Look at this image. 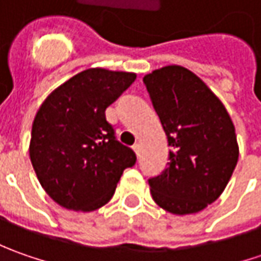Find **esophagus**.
<instances>
[{
	"label": "esophagus",
	"mask_w": 261,
	"mask_h": 261,
	"mask_svg": "<svg viewBox=\"0 0 261 261\" xmlns=\"http://www.w3.org/2000/svg\"><path fill=\"white\" fill-rule=\"evenodd\" d=\"M132 148H134V151L136 152V155H139V154H141V145H139V144H135Z\"/></svg>",
	"instance_id": "34e87169"
}]
</instances>
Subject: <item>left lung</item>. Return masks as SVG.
<instances>
[{"label": "left lung", "instance_id": "left-lung-1", "mask_svg": "<svg viewBox=\"0 0 261 261\" xmlns=\"http://www.w3.org/2000/svg\"><path fill=\"white\" fill-rule=\"evenodd\" d=\"M166 132V170L148 178L158 206L175 215L196 214L215 202L238 161L236 127L205 83L183 66L170 65L144 76Z\"/></svg>", "mask_w": 261, "mask_h": 261}]
</instances>
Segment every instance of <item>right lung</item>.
I'll return each instance as SVG.
<instances>
[{
	"label": "right lung",
	"instance_id": "1",
	"mask_svg": "<svg viewBox=\"0 0 261 261\" xmlns=\"http://www.w3.org/2000/svg\"><path fill=\"white\" fill-rule=\"evenodd\" d=\"M136 80L132 72L86 69L43 101L32 127L30 160L46 193L72 211H95L115 195L135 152L116 139L106 109Z\"/></svg>",
	"mask_w": 261,
	"mask_h": 261
}]
</instances>
